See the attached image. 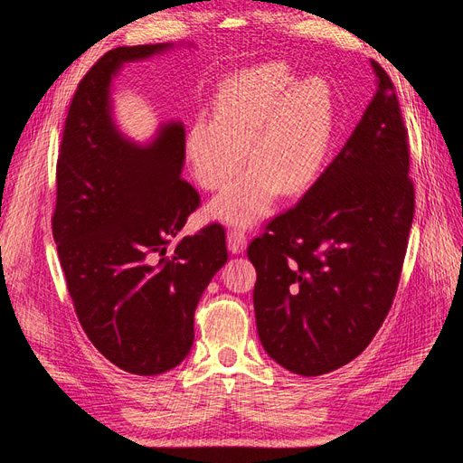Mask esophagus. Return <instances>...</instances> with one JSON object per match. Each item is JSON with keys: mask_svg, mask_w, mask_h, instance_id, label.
Masks as SVG:
<instances>
[{"mask_svg": "<svg viewBox=\"0 0 463 463\" xmlns=\"http://www.w3.org/2000/svg\"><path fill=\"white\" fill-rule=\"evenodd\" d=\"M245 247H247V233L243 230H237V228L230 230L228 232V249L232 250V253L240 255V253H243Z\"/></svg>", "mask_w": 463, "mask_h": 463, "instance_id": "34e87169", "label": "esophagus"}]
</instances>
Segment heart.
I'll return each mask as SVG.
<instances>
[{
	"label": "heart",
	"instance_id": "obj_1",
	"mask_svg": "<svg viewBox=\"0 0 463 463\" xmlns=\"http://www.w3.org/2000/svg\"><path fill=\"white\" fill-rule=\"evenodd\" d=\"M332 94L322 79L296 82L286 63H262L223 80L214 119H194L185 156L204 189H222L206 214L237 228H250L270 214L279 193L309 189L326 164L332 143ZM248 152H244V148Z\"/></svg>",
	"mask_w": 463,
	"mask_h": 463
}]
</instances>
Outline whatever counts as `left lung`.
<instances>
[{"label": "left lung", "instance_id": "obj_1", "mask_svg": "<svg viewBox=\"0 0 463 463\" xmlns=\"http://www.w3.org/2000/svg\"><path fill=\"white\" fill-rule=\"evenodd\" d=\"M376 92L313 187L250 241L257 332L278 365L318 376L365 349L394 301L413 222L410 145L376 61Z\"/></svg>", "mask_w": 463, "mask_h": 463}]
</instances>
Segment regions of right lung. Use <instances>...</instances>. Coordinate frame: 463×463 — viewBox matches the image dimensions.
Segmentation results:
<instances>
[{
  "instance_id": "add662e5",
  "label": "right lung",
  "mask_w": 463,
  "mask_h": 463,
  "mask_svg": "<svg viewBox=\"0 0 463 463\" xmlns=\"http://www.w3.org/2000/svg\"><path fill=\"white\" fill-rule=\"evenodd\" d=\"M172 48L121 46L92 65L69 106L55 172L52 230L80 326L108 361L141 376L187 357L194 309L228 260L220 223L185 235L165 255L201 203L181 177L184 123H162L148 145H138L111 111V80L123 63Z\"/></svg>"
}]
</instances>
